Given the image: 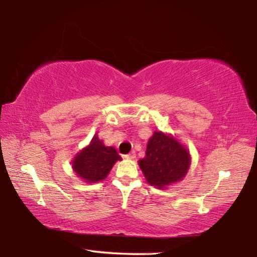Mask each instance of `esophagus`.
I'll use <instances>...</instances> for the list:
<instances>
[{"label":"esophagus","mask_w":257,"mask_h":257,"mask_svg":"<svg viewBox=\"0 0 257 257\" xmlns=\"http://www.w3.org/2000/svg\"><path fill=\"white\" fill-rule=\"evenodd\" d=\"M124 158L127 159V160H134V159H136V152H135V151L130 152V153H129L128 155H125Z\"/></svg>","instance_id":"obj_1"}]
</instances>
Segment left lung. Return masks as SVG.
I'll use <instances>...</instances> for the list:
<instances>
[{"label": "left lung", "mask_w": 257, "mask_h": 257, "mask_svg": "<svg viewBox=\"0 0 257 257\" xmlns=\"http://www.w3.org/2000/svg\"><path fill=\"white\" fill-rule=\"evenodd\" d=\"M145 158L138 164L151 186L165 189L184 179L189 170V150L171 134L154 132L147 142Z\"/></svg>", "instance_id": "1"}]
</instances>
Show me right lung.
<instances>
[{
    "label": "right lung",
    "mask_w": 257,
    "mask_h": 257,
    "mask_svg": "<svg viewBox=\"0 0 257 257\" xmlns=\"http://www.w3.org/2000/svg\"><path fill=\"white\" fill-rule=\"evenodd\" d=\"M116 161H121L116 150L104 145L95 134L89 144L73 156L71 164L78 178L87 184H95L105 179Z\"/></svg>",
    "instance_id": "right-lung-1"
}]
</instances>
